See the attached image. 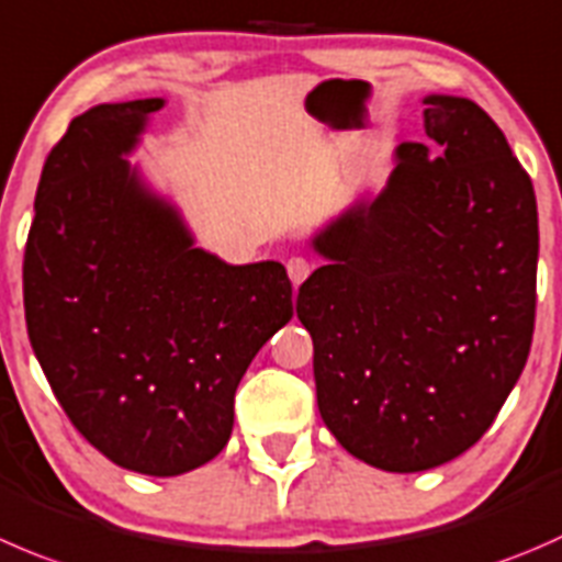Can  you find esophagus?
<instances>
[{
    "label": "esophagus",
    "instance_id": "1",
    "mask_svg": "<svg viewBox=\"0 0 562 562\" xmlns=\"http://www.w3.org/2000/svg\"><path fill=\"white\" fill-rule=\"evenodd\" d=\"M285 269H288V277H291L293 285H302V282L310 277V271H313V266H310L307 258H302V255H296V258L288 260Z\"/></svg>",
    "mask_w": 562,
    "mask_h": 562
}]
</instances>
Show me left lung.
<instances>
[{
  "label": "left lung",
  "instance_id": "1",
  "mask_svg": "<svg viewBox=\"0 0 562 562\" xmlns=\"http://www.w3.org/2000/svg\"><path fill=\"white\" fill-rule=\"evenodd\" d=\"M384 192L313 238L299 288L318 412L384 472L470 450L525 370L536 326L538 209L499 125L470 98H426Z\"/></svg>",
  "mask_w": 562,
  "mask_h": 562
}]
</instances>
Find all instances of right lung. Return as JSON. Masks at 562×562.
<instances>
[{
    "instance_id": "add662e5",
    "label": "right lung",
    "mask_w": 562,
    "mask_h": 562,
    "mask_svg": "<svg viewBox=\"0 0 562 562\" xmlns=\"http://www.w3.org/2000/svg\"><path fill=\"white\" fill-rule=\"evenodd\" d=\"M161 98L101 103L48 154L24 252L32 351L76 431L109 461L172 477L222 453L233 401L293 315L274 260L231 266L194 247L125 154Z\"/></svg>"
}]
</instances>
